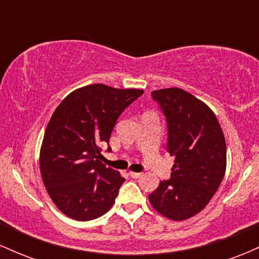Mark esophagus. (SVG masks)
<instances>
[{
	"label": "esophagus",
	"instance_id": "obj_1",
	"mask_svg": "<svg viewBox=\"0 0 259 259\" xmlns=\"http://www.w3.org/2000/svg\"><path fill=\"white\" fill-rule=\"evenodd\" d=\"M129 175L132 178H134V179H138V178L141 177L142 173H135V171H129Z\"/></svg>",
	"mask_w": 259,
	"mask_h": 259
}]
</instances>
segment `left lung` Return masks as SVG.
Here are the masks:
<instances>
[{"instance_id": "obj_1", "label": "left lung", "mask_w": 259, "mask_h": 259, "mask_svg": "<svg viewBox=\"0 0 259 259\" xmlns=\"http://www.w3.org/2000/svg\"><path fill=\"white\" fill-rule=\"evenodd\" d=\"M167 123L170 178L148 195L157 212L171 221L197 214L213 197L227 168L224 134L206 103L178 88L151 92Z\"/></svg>"}]
</instances>
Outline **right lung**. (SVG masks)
<instances>
[{"label":"right lung","instance_id":"add662e5","mask_svg":"<svg viewBox=\"0 0 259 259\" xmlns=\"http://www.w3.org/2000/svg\"><path fill=\"white\" fill-rule=\"evenodd\" d=\"M144 94L94 84L68 95L45 132L40 169L45 187L62 213L92 221L114 203L124 178L101 159L119 115Z\"/></svg>","mask_w":259,"mask_h":259}]
</instances>
